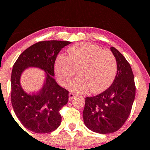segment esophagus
<instances>
[{
  "mask_svg": "<svg viewBox=\"0 0 150 150\" xmlns=\"http://www.w3.org/2000/svg\"><path fill=\"white\" fill-rule=\"evenodd\" d=\"M68 96H69V100H72V99L73 98V97L75 96V94H74L73 93L70 92V93H69V94H68Z\"/></svg>",
  "mask_w": 150,
  "mask_h": 150,
  "instance_id": "34e87169",
  "label": "esophagus"
}]
</instances>
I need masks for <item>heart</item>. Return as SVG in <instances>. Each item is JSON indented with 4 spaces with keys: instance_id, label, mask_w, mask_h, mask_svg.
<instances>
[{
    "instance_id": "heart-1",
    "label": "heart",
    "mask_w": 150,
    "mask_h": 150,
    "mask_svg": "<svg viewBox=\"0 0 150 150\" xmlns=\"http://www.w3.org/2000/svg\"><path fill=\"white\" fill-rule=\"evenodd\" d=\"M68 56L59 55L54 63L56 77L66 86L77 73L80 76L68 84L70 90L84 93L90 89L99 93L109 88L117 73V62L112 52L90 42H81L70 47Z\"/></svg>"
}]
</instances>
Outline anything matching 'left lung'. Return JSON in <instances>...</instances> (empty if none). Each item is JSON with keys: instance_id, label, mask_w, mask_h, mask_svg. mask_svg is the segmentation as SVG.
<instances>
[{"instance_id": "obj_1", "label": "left lung", "mask_w": 150, "mask_h": 150, "mask_svg": "<svg viewBox=\"0 0 150 150\" xmlns=\"http://www.w3.org/2000/svg\"><path fill=\"white\" fill-rule=\"evenodd\" d=\"M110 50L117 62L114 82L100 94L86 97L83 110L86 127L102 134L115 132L124 125L136 96L134 76L129 63L117 49L112 47Z\"/></svg>"}]
</instances>
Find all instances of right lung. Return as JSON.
I'll return each mask as SVG.
<instances>
[{
	"label": "right lung",
	"instance_id": "obj_1",
	"mask_svg": "<svg viewBox=\"0 0 150 150\" xmlns=\"http://www.w3.org/2000/svg\"><path fill=\"white\" fill-rule=\"evenodd\" d=\"M68 41H40L33 45L18 57L11 75V101L14 113L27 129L37 133H48L57 129L61 122L59 111L68 101V91L57 84L54 63L61 49ZM28 67H39L46 73L42 89L27 94L20 84L21 73Z\"/></svg>",
	"mask_w": 150,
	"mask_h": 150
}]
</instances>
